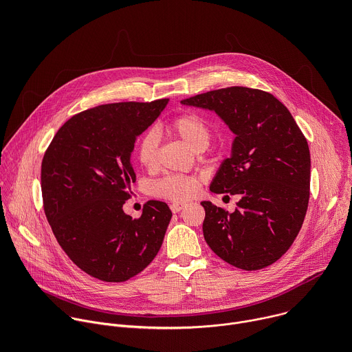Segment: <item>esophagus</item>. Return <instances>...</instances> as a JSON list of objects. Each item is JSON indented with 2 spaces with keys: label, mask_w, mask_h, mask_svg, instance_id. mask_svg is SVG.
<instances>
[{
  "label": "esophagus",
  "mask_w": 352,
  "mask_h": 352,
  "mask_svg": "<svg viewBox=\"0 0 352 352\" xmlns=\"http://www.w3.org/2000/svg\"><path fill=\"white\" fill-rule=\"evenodd\" d=\"M185 206H186V204H184V202H174L170 205V209L173 213H179Z\"/></svg>",
  "instance_id": "34e87169"
}]
</instances>
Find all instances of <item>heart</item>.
I'll use <instances>...</instances> for the list:
<instances>
[{
  "instance_id": "heart-1",
  "label": "heart",
  "mask_w": 352,
  "mask_h": 352,
  "mask_svg": "<svg viewBox=\"0 0 352 352\" xmlns=\"http://www.w3.org/2000/svg\"><path fill=\"white\" fill-rule=\"evenodd\" d=\"M167 129L181 138L192 150H205L210 142V128L208 122L196 114H182L174 118ZM138 162L146 167L152 168L156 164L157 157V135L155 132H146L136 146ZM199 179L193 175H167L153 184L152 192L164 199L184 200L192 197L199 189Z\"/></svg>"
}]
</instances>
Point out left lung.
I'll use <instances>...</instances> for the list:
<instances>
[{
	"label": "left lung",
	"instance_id": "obj_1",
	"mask_svg": "<svg viewBox=\"0 0 352 352\" xmlns=\"http://www.w3.org/2000/svg\"><path fill=\"white\" fill-rule=\"evenodd\" d=\"M181 103L216 113L235 135L210 190L241 199L234 213L200 202L208 245L238 269L270 266L289 249L307 214L311 153L305 136L288 109L263 90L234 86Z\"/></svg>",
	"mask_w": 352,
	"mask_h": 352
}]
</instances>
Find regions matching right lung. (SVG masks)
<instances>
[{"label":"right lung","mask_w":352,"mask_h":352,"mask_svg":"<svg viewBox=\"0 0 352 352\" xmlns=\"http://www.w3.org/2000/svg\"><path fill=\"white\" fill-rule=\"evenodd\" d=\"M170 100L97 106L68 120L41 163L45 217L69 259L89 276L121 283L140 273L162 248L171 210L148 200L132 219L122 206L135 173L131 155L139 135Z\"/></svg>","instance_id":"add662e5"}]
</instances>
